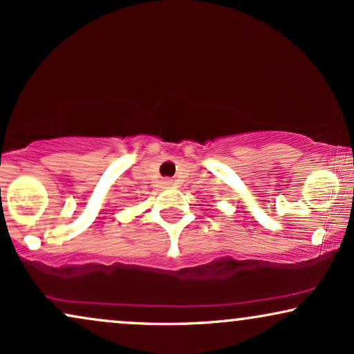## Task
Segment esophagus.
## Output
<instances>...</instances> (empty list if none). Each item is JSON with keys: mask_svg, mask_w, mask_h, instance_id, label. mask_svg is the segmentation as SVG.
<instances>
[{"mask_svg": "<svg viewBox=\"0 0 354 354\" xmlns=\"http://www.w3.org/2000/svg\"><path fill=\"white\" fill-rule=\"evenodd\" d=\"M162 185L165 187V189H172V187H174V182L170 180V178H165V180L162 182Z\"/></svg>", "mask_w": 354, "mask_h": 354, "instance_id": "34e87169", "label": "esophagus"}]
</instances>
